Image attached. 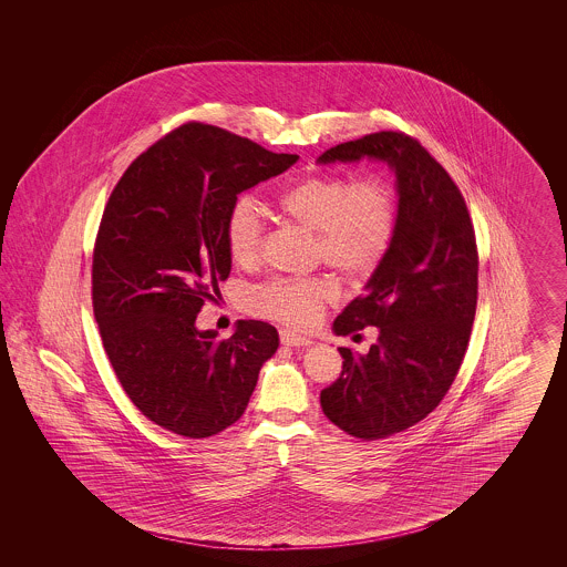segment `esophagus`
<instances>
[{
    "instance_id": "esophagus-1",
    "label": "esophagus",
    "mask_w": 567,
    "mask_h": 567,
    "mask_svg": "<svg viewBox=\"0 0 567 567\" xmlns=\"http://www.w3.org/2000/svg\"><path fill=\"white\" fill-rule=\"evenodd\" d=\"M280 342H282L285 347H293V349H303V347H310V344H312L310 338L299 336V333L291 331V329H280Z\"/></svg>"
}]
</instances>
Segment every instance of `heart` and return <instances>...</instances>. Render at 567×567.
<instances>
[{
    "mask_svg": "<svg viewBox=\"0 0 567 567\" xmlns=\"http://www.w3.org/2000/svg\"><path fill=\"white\" fill-rule=\"evenodd\" d=\"M285 220L315 231V255L327 268L359 280L380 268L398 234V202L380 178L315 174L274 197ZM266 225L257 204L240 199L225 220V246L234 266L259 264ZM338 299V287L323 276L274 278L248 293V310L291 327H310Z\"/></svg>",
    "mask_w": 567,
    "mask_h": 567,
    "instance_id": "1",
    "label": "heart"
}]
</instances>
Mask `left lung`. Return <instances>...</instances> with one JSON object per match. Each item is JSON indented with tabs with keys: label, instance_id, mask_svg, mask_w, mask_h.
Segmentation results:
<instances>
[{
	"label": "left lung",
	"instance_id": "left-lung-1",
	"mask_svg": "<svg viewBox=\"0 0 567 567\" xmlns=\"http://www.w3.org/2000/svg\"><path fill=\"white\" fill-rule=\"evenodd\" d=\"M386 163L398 178V234L386 259L333 321L338 336L377 327L365 354L338 349L342 374L321 391L342 432L380 440L423 421L449 393L467 351L478 299V248L449 172L404 132H378L324 151L319 163Z\"/></svg>",
	"mask_w": 567,
	"mask_h": 567
}]
</instances>
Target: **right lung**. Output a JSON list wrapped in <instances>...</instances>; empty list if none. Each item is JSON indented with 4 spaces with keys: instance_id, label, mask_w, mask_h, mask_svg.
Wrapping results in <instances>:
<instances>
[{
    "instance_id": "add662e5",
    "label": "right lung",
    "mask_w": 567,
    "mask_h": 567,
    "mask_svg": "<svg viewBox=\"0 0 567 567\" xmlns=\"http://www.w3.org/2000/svg\"><path fill=\"white\" fill-rule=\"evenodd\" d=\"M297 159L185 123L135 157L110 193L93 248V315L123 391L167 432L208 437L234 425L278 349L270 323L238 321L218 340L195 319L231 271L225 220L238 195Z\"/></svg>"
}]
</instances>
